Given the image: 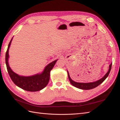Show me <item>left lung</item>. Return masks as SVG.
<instances>
[{
  "label": "left lung",
  "mask_w": 120,
  "mask_h": 120,
  "mask_svg": "<svg viewBox=\"0 0 120 120\" xmlns=\"http://www.w3.org/2000/svg\"><path fill=\"white\" fill-rule=\"evenodd\" d=\"M111 66H112V63L110 65H109V70L108 71V72L102 78H101V79L98 80L96 81H94V82H89V83H80V82H75V81H73L72 79L71 78L70 75H69V73H68V79H69V80L70 81L71 83L72 84L73 86H75V87L79 88L80 89H82V90H90V89L96 88V86H99L100 84H101L104 80L106 79V78L108 76V75L109 74V73H110V72Z\"/></svg>",
  "instance_id": "8db88e82"
}]
</instances>
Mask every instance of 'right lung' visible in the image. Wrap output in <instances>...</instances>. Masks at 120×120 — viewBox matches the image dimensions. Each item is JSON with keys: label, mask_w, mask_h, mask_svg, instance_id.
<instances>
[{"label": "right lung", "mask_w": 120, "mask_h": 120, "mask_svg": "<svg viewBox=\"0 0 120 120\" xmlns=\"http://www.w3.org/2000/svg\"><path fill=\"white\" fill-rule=\"evenodd\" d=\"M11 40L10 41L6 53V63L8 72L10 78L15 85L19 87L26 91L35 92L42 90L47 86L50 78V72L52 69L57 60L53 61L48 64L44 68L43 72L31 76H22L17 75L13 72L9 67L8 63L9 49L11 45Z\"/></svg>", "instance_id": "obj_1"}]
</instances>
